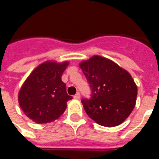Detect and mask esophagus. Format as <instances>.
Listing matches in <instances>:
<instances>
[{
  "label": "esophagus",
  "mask_w": 159,
  "mask_h": 159,
  "mask_svg": "<svg viewBox=\"0 0 159 159\" xmlns=\"http://www.w3.org/2000/svg\"><path fill=\"white\" fill-rule=\"evenodd\" d=\"M80 97H81V95H80V93H76V94L74 95V97H73V98H74L75 100H79Z\"/></svg>",
  "instance_id": "34e87169"
}]
</instances>
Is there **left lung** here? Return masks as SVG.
Wrapping results in <instances>:
<instances>
[{
    "mask_svg": "<svg viewBox=\"0 0 159 159\" xmlns=\"http://www.w3.org/2000/svg\"><path fill=\"white\" fill-rule=\"evenodd\" d=\"M79 67L92 89L91 100H82L89 117L109 128L123 123L136 103L137 86L131 75L100 55L83 60Z\"/></svg>",
    "mask_w": 159,
    "mask_h": 159,
    "instance_id": "left-lung-1",
    "label": "left lung"
}]
</instances>
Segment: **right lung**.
Returning <instances> with one entry per match:
<instances>
[{"instance_id":"obj_1","label":"right lung","mask_w":159,"mask_h":159,"mask_svg":"<svg viewBox=\"0 0 159 159\" xmlns=\"http://www.w3.org/2000/svg\"><path fill=\"white\" fill-rule=\"evenodd\" d=\"M69 64L68 60H47L36 66L22 84L18 95L19 107L33 122L51 123L66 111L72 97L66 93L61 76Z\"/></svg>"}]
</instances>
